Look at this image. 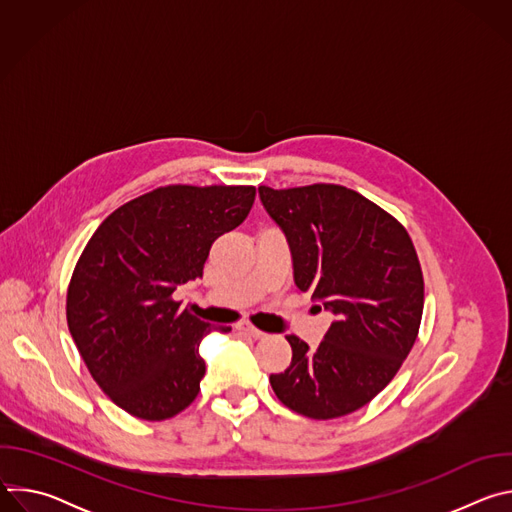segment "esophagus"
<instances>
[{
    "label": "esophagus",
    "instance_id": "obj_1",
    "mask_svg": "<svg viewBox=\"0 0 512 512\" xmlns=\"http://www.w3.org/2000/svg\"><path fill=\"white\" fill-rule=\"evenodd\" d=\"M237 330H241V332H245V334H249L251 338H263L265 336V332H261L259 328H255V326H251V324H247V322H243V324H239L237 326Z\"/></svg>",
    "mask_w": 512,
    "mask_h": 512
}]
</instances>
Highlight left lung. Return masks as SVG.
<instances>
[{"mask_svg": "<svg viewBox=\"0 0 512 512\" xmlns=\"http://www.w3.org/2000/svg\"><path fill=\"white\" fill-rule=\"evenodd\" d=\"M259 198L287 239L298 289L334 314L314 350L287 336L291 364L269 383L300 415H348L391 383L415 344L423 314L415 247L389 212L338 184L259 186Z\"/></svg>", "mask_w": 512, "mask_h": 512, "instance_id": "left-lung-1", "label": "left lung"}]
</instances>
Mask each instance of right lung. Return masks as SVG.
<instances>
[{
	"label": "right lung",
	"instance_id": "obj_1",
	"mask_svg": "<svg viewBox=\"0 0 512 512\" xmlns=\"http://www.w3.org/2000/svg\"><path fill=\"white\" fill-rule=\"evenodd\" d=\"M253 186H164L111 212L72 271L66 322L91 377L123 411L162 421L198 395L212 328L172 298L202 277L212 243L237 229Z\"/></svg>",
	"mask_w": 512,
	"mask_h": 512
}]
</instances>
